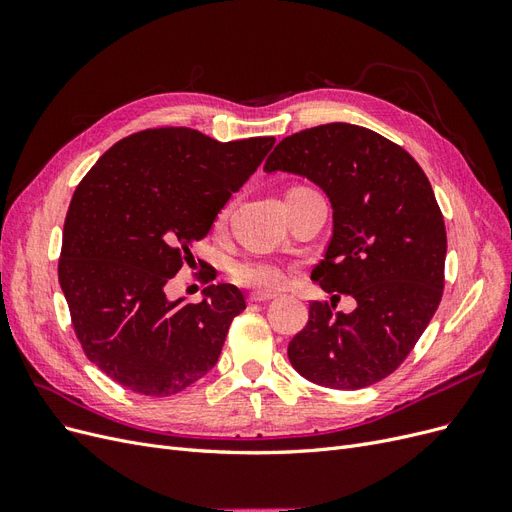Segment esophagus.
<instances>
[{
    "mask_svg": "<svg viewBox=\"0 0 512 512\" xmlns=\"http://www.w3.org/2000/svg\"><path fill=\"white\" fill-rule=\"evenodd\" d=\"M271 299H275L273 292H252V294H250V301H252V303H267V301H271Z\"/></svg>",
    "mask_w": 512,
    "mask_h": 512,
    "instance_id": "34e87169",
    "label": "esophagus"
}]
</instances>
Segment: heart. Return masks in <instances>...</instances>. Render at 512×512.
<instances>
[{"mask_svg": "<svg viewBox=\"0 0 512 512\" xmlns=\"http://www.w3.org/2000/svg\"><path fill=\"white\" fill-rule=\"evenodd\" d=\"M226 211L218 215V224H222ZM232 280L247 288L256 290H282L288 284V271L284 265L269 258H243L230 267Z\"/></svg>", "mask_w": 512, "mask_h": 512, "instance_id": "heart-1", "label": "heart"}]
</instances>
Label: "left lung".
<instances>
[{
    "label": "left lung",
    "mask_w": 512,
    "mask_h": 512,
    "mask_svg": "<svg viewBox=\"0 0 512 512\" xmlns=\"http://www.w3.org/2000/svg\"><path fill=\"white\" fill-rule=\"evenodd\" d=\"M277 170L327 194L333 235L312 280L356 301L350 314L309 303L288 359L314 384L365 389L404 363L442 299L446 228L431 183L406 149L339 121L286 136L265 164Z\"/></svg>",
    "instance_id": "obj_1"
}]
</instances>
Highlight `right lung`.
I'll return each instance as SVG.
<instances>
[{"instance_id":"1","label":"right lung","mask_w":512,"mask_h":512,"mask_svg":"<svg viewBox=\"0 0 512 512\" xmlns=\"http://www.w3.org/2000/svg\"><path fill=\"white\" fill-rule=\"evenodd\" d=\"M273 145V136L220 143L192 128L143 130L115 143L79 183L59 284L87 359L108 378L168 397L218 363L245 309L241 290L211 284L203 301L185 303L166 288Z\"/></svg>"}]
</instances>
